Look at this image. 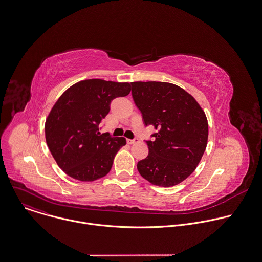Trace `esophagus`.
<instances>
[{"instance_id": "34e87169", "label": "esophagus", "mask_w": 262, "mask_h": 262, "mask_svg": "<svg viewBox=\"0 0 262 262\" xmlns=\"http://www.w3.org/2000/svg\"><path fill=\"white\" fill-rule=\"evenodd\" d=\"M126 142H127V144H128V145H133V144L138 143V142H139V139H137V138H135V139H133V140L127 139V140H126Z\"/></svg>"}]
</instances>
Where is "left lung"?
Returning <instances> with one entry per match:
<instances>
[{
	"label": "left lung",
	"instance_id": "left-lung-1",
	"mask_svg": "<svg viewBox=\"0 0 262 262\" xmlns=\"http://www.w3.org/2000/svg\"><path fill=\"white\" fill-rule=\"evenodd\" d=\"M132 95L145 125L158 132L147 141L148 156L138 162L140 174L155 186L184 182L199 164L208 140L205 112L195 98L169 82L134 81Z\"/></svg>",
	"mask_w": 262,
	"mask_h": 262
}]
</instances>
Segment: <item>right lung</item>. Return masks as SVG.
<instances>
[{"mask_svg": "<svg viewBox=\"0 0 262 262\" xmlns=\"http://www.w3.org/2000/svg\"><path fill=\"white\" fill-rule=\"evenodd\" d=\"M129 92V82L84 79L57 100L46 119L45 135L52 156L67 176L93 182L111 170L126 140L101 134L99 124L109 113L111 101Z\"/></svg>", "mask_w": 262, "mask_h": 262, "instance_id": "add662e5", "label": "right lung"}]
</instances>
